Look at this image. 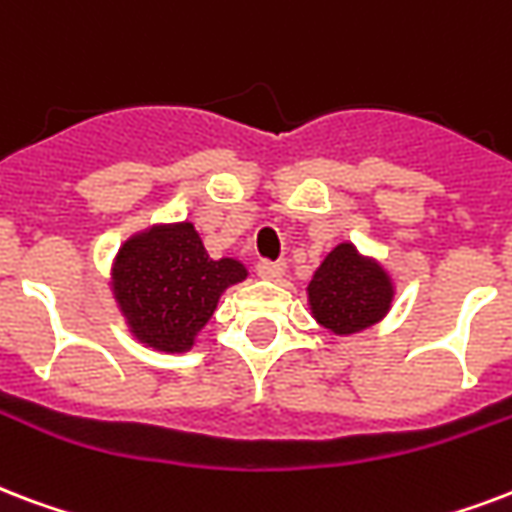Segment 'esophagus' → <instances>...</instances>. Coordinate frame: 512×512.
Returning <instances> with one entry per match:
<instances>
[{
    "mask_svg": "<svg viewBox=\"0 0 512 512\" xmlns=\"http://www.w3.org/2000/svg\"><path fill=\"white\" fill-rule=\"evenodd\" d=\"M284 268H287V265H284L282 260H260V263H257V273H260L263 279H273V282L282 279Z\"/></svg>",
    "mask_w": 512,
    "mask_h": 512,
    "instance_id": "esophagus-1",
    "label": "esophagus"
}]
</instances>
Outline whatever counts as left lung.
Returning a JSON list of instances; mask_svg holds the SVG:
<instances>
[{
	"instance_id": "left-lung-1",
	"label": "left lung",
	"mask_w": 512,
	"mask_h": 512,
	"mask_svg": "<svg viewBox=\"0 0 512 512\" xmlns=\"http://www.w3.org/2000/svg\"><path fill=\"white\" fill-rule=\"evenodd\" d=\"M392 295L395 290L384 268L365 260L351 244H338L308 284L311 314L335 335L376 325L392 306Z\"/></svg>"
}]
</instances>
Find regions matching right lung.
<instances>
[{
    "label": "right lung",
    "instance_id": "add662e5",
    "mask_svg": "<svg viewBox=\"0 0 512 512\" xmlns=\"http://www.w3.org/2000/svg\"><path fill=\"white\" fill-rule=\"evenodd\" d=\"M241 279L247 268L233 257L212 260L193 222L158 225L128 239L112 271L131 333L161 351L190 349L222 292Z\"/></svg>",
    "mask_w": 512,
    "mask_h": 512
}]
</instances>
